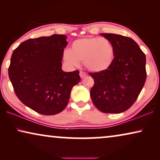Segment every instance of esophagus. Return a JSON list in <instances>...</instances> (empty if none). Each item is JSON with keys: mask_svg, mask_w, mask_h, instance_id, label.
<instances>
[{"mask_svg": "<svg viewBox=\"0 0 160 160\" xmlns=\"http://www.w3.org/2000/svg\"><path fill=\"white\" fill-rule=\"evenodd\" d=\"M79 75H80V77H81V78H84V77H85V76H87V73H85V72L80 71V73H79Z\"/></svg>", "mask_w": 160, "mask_h": 160, "instance_id": "34e87169", "label": "esophagus"}]
</instances>
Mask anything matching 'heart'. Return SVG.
<instances>
[{"mask_svg":"<svg viewBox=\"0 0 160 160\" xmlns=\"http://www.w3.org/2000/svg\"><path fill=\"white\" fill-rule=\"evenodd\" d=\"M115 49L108 39L100 37H84L72 43L71 50L63 52V58L68 64L78 67L80 61L89 71H106L114 60Z\"/></svg>","mask_w":160,"mask_h":160,"instance_id":"heart-1","label":"heart"}]
</instances>
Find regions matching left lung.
<instances>
[{"instance_id":"8db88e82","label":"left lung","mask_w":160,"mask_h":160,"mask_svg":"<svg viewBox=\"0 0 160 160\" xmlns=\"http://www.w3.org/2000/svg\"><path fill=\"white\" fill-rule=\"evenodd\" d=\"M113 43L114 60L106 71L89 73L94 79L91 99L103 113H119L137 100L146 79V55L131 38L101 33Z\"/></svg>"}]
</instances>
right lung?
<instances>
[{"instance_id":"add662e5","label":"right lung","mask_w":160,"mask_h":160,"mask_svg":"<svg viewBox=\"0 0 160 160\" xmlns=\"http://www.w3.org/2000/svg\"><path fill=\"white\" fill-rule=\"evenodd\" d=\"M66 36L54 34L24 41L13 52L8 77L19 100L43 115L60 113L71 89L80 82L79 71L64 72L62 61Z\"/></svg>"}]
</instances>
